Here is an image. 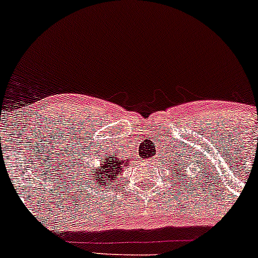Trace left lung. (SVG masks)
Masks as SVG:
<instances>
[{
  "instance_id": "obj_1",
  "label": "left lung",
  "mask_w": 258,
  "mask_h": 258,
  "mask_svg": "<svg viewBox=\"0 0 258 258\" xmlns=\"http://www.w3.org/2000/svg\"><path fill=\"white\" fill-rule=\"evenodd\" d=\"M182 165H183V163H182ZM178 166V165H177ZM177 166H174V167L177 168ZM182 167H183V166H182ZM182 167H179L178 170H179V174H181V171H182ZM178 170H174V174H178ZM177 179H181V178H177Z\"/></svg>"
}]
</instances>
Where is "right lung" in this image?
<instances>
[{"label":"right lung","instance_id":"add662e5","mask_svg":"<svg viewBox=\"0 0 258 258\" xmlns=\"http://www.w3.org/2000/svg\"><path fill=\"white\" fill-rule=\"evenodd\" d=\"M128 163H130L129 159H124V157L119 159L115 154L107 157L103 156V160L99 163L98 167H87L90 172H87L86 181H88V185L91 188H109L110 184L117 183L118 176L121 174L123 168L126 167Z\"/></svg>","mask_w":258,"mask_h":258}]
</instances>
